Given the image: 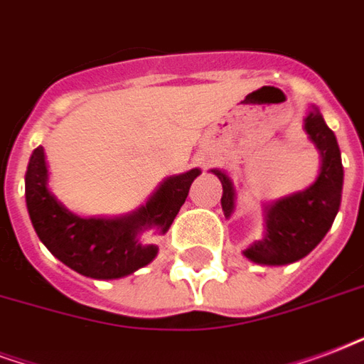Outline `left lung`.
<instances>
[{"mask_svg":"<svg viewBox=\"0 0 364 364\" xmlns=\"http://www.w3.org/2000/svg\"><path fill=\"white\" fill-rule=\"evenodd\" d=\"M303 130L321 157L318 176L301 192L289 193L286 198L263 205V237L244 250V257L251 263L280 267L307 257L332 228L340 211L343 188L341 153L334 132L326 127L315 105H311L303 120ZM211 172L223 184L220 205L224 217L230 218L236 207V186L224 171L213 168Z\"/></svg>","mask_w":364,"mask_h":364,"instance_id":"1","label":"left lung"}]
</instances>
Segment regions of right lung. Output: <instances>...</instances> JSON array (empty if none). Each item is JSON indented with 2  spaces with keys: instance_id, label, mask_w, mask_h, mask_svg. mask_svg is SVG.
Wrapping results in <instances>:
<instances>
[{
  "instance_id": "1",
  "label": "right lung",
  "mask_w": 364,
  "mask_h": 364,
  "mask_svg": "<svg viewBox=\"0 0 364 364\" xmlns=\"http://www.w3.org/2000/svg\"><path fill=\"white\" fill-rule=\"evenodd\" d=\"M199 174V168H192L168 176L146 203L127 215L80 217L51 192L48 159L40 146L30 155L24 196L40 242L61 263L88 278L114 280L132 274L157 257L159 247L147 242V236L168 232Z\"/></svg>"
}]
</instances>
